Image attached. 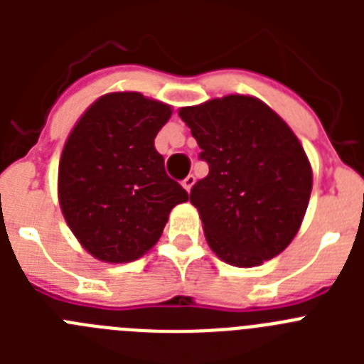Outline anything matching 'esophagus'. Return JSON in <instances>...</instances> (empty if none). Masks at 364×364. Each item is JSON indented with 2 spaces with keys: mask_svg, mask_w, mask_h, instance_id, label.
<instances>
[{
  "mask_svg": "<svg viewBox=\"0 0 364 364\" xmlns=\"http://www.w3.org/2000/svg\"><path fill=\"white\" fill-rule=\"evenodd\" d=\"M193 184H195V176H193V175H188L184 180H182V186H184V189H186V191H188V193L191 191Z\"/></svg>",
  "mask_w": 364,
  "mask_h": 364,
  "instance_id": "34e87169",
  "label": "esophagus"
}]
</instances>
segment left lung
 Here are the masks:
<instances>
[{
  "label": "left lung",
  "mask_w": 364,
  "mask_h": 364,
  "mask_svg": "<svg viewBox=\"0 0 364 364\" xmlns=\"http://www.w3.org/2000/svg\"><path fill=\"white\" fill-rule=\"evenodd\" d=\"M210 173L189 193L205 240L224 262L252 268L297 235L311 193V166L299 138L259 98L228 95L182 107Z\"/></svg>",
  "instance_id": "left-lung-1"
}]
</instances>
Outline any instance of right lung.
Wrapping results in <instances>:
<instances>
[{
	"instance_id": "1",
	"label": "right lung",
	"mask_w": 364,
	"mask_h": 364,
	"mask_svg": "<svg viewBox=\"0 0 364 364\" xmlns=\"http://www.w3.org/2000/svg\"><path fill=\"white\" fill-rule=\"evenodd\" d=\"M171 105L140 92H109L70 131L58 167L67 226L104 262H131L159 242L169 213L189 200L166 175L154 138Z\"/></svg>"
}]
</instances>
